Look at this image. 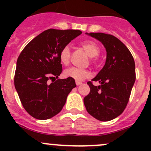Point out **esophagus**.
Returning a JSON list of instances; mask_svg holds the SVG:
<instances>
[{
  "instance_id": "obj_1",
  "label": "esophagus",
  "mask_w": 151,
  "mask_h": 151,
  "mask_svg": "<svg viewBox=\"0 0 151 151\" xmlns=\"http://www.w3.org/2000/svg\"><path fill=\"white\" fill-rule=\"evenodd\" d=\"M83 83H81V82H79V81H76V85H77V86H79V85H81Z\"/></svg>"
}]
</instances>
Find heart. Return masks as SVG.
<instances>
[{"label": "heart", "mask_w": 151, "mask_h": 151, "mask_svg": "<svg viewBox=\"0 0 151 151\" xmlns=\"http://www.w3.org/2000/svg\"><path fill=\"white\" fill-rule=\"evenodd\" d=\"M80 47L85 52L87 55L90 57V62L92 64L96 62L97 56L100 53V47L96 42L93 40H85L80 43ZM71 50L68 45H66L60 50V54H59V58L62 64L64 66H68L71 60ZM65 76L67 77H70L77 81H82L85 80L87 77H89V73L88 71L81 68H68L64 71Z\"/></svg>", "instance_id": "b5f03b06"}]
</instances>
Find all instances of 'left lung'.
Returning a JSON list of instances; mask_svg holds the SVG:
<instances>
[{"mask_svg": "<svg viewBox=\"0 0 151 151\" xmlns=\"http://www.w3.org/2000/svg\"><path fill=\"white\" fill-rule=\"evenodd\" d=\"M104 45L106 60L102 69L87 84L90 93L84 98L87 111L96 119L108 121L119 116L129 102L136 80L135 63L126 45L115 36L103 33H90ZM99 81L95 86L92 81Z\"/></svg>", "mask_w": 151, "mask_h": 151, "instance_id": "8db88e82", "label": "left lung"}]
</instances>
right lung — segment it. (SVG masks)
<instances>
[{
    "mask_svg": "<svg viewBox=\"0 0 151 151\" xmlns=\"http://www.w3.org/2000/svg\"><path fill=\"white\" fill-rule=\"evenodd\" d=\"M81 33L80 30L48 29L30 41L19 54L14 86L24 109L36 119H49L59 113L76 87L74 79H58L63 71L59 54Z\"/></svg>",
    "mask_w": 151,
    "mask_h": 151,
    "instance_id": "add662e5",
    "label": "right lung"
}]
</instances>
